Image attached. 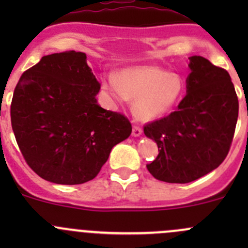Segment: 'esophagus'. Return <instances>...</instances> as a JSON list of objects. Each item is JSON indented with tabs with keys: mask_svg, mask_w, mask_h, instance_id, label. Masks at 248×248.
<instances>
[{
	"mask_svg": "<svg viewBox=\"0 0 248 248\" xmlns=\"http://www.w3.org/2000/svg\"><path fill=\"white\" fill-rule=\"evenodd\" d=\"M141 133H142L141 127H139V126H133V131H132V136H133V137H139V136H141Z\"/></svg>",
	"mask_w": 248,
	"mask_h": 248,
	"instance_id": "obj_1",
	"label": "esophagus"
}]
</instances>
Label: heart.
<instances>
[{
    "label": "heart",
    "instance_id": "heart-1",
    "mask_svg": "<svg viewBox=\"0 0 248 248\" xmlns=\"http://www.w3.org/2000/svg\"><path fill=\"white\" fill-rule=\"evenodd\" d=\"M104 89L117 104L134 98L133 110L137 116L154 120L167 114L180 101L184 81L177 74L157 67H131L122 69L117 78H107Z\"/></svg>",
    "mask_w": 248,
    "mask_h": 248
}]
</instances>
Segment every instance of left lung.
Masks as SVG:
<instances>
[{
	"label": "left lung",
	"mask_w": 248,
	"mask_h": 248,
	"mask_svg": "<svg viewBox=\"0 0 248 248\" xmlns=\"http://www.w3.org/2000/svg\"><path fill=\"white\" fill-rule=\"evenodd\" d=\"M187 93L176 111L147 124L158 156L147 164L155 179L187 184L216 169L228 155L239 115L231 76L202 56L189 57Z\"/></svg>",
	"instance_id": "1"
}]
</instances>
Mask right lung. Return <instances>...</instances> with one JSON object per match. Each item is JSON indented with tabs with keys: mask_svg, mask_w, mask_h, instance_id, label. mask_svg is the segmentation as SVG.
Instances as JSON below:
<instances>
[{
	"mask_svg": "<svg viewBox=\"0 0 248 248\" xmlns=\"http://www.w3.org/2000/svg\"><path fill=\"white\" fill-rule=\"evenodd\" d=\"M99 89L86 54L74 50L43 56L20 78L12 128L25 161L42 179L59 185L90 181L112 147L131 136L124 115L97 103Z\"/></svg>",
	"mask_w": 248,
	"mask_h": 248,
	"instance_id": "add662e5",
	"label": "right lung"
}]
</instances>
